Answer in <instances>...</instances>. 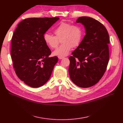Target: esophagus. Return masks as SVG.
<instances>
[{
  "instance_id": "1",
  "label": "esophagus",
  "mask_w": 123,
  "mask_h": 123,
  "mask_svg": "<svg viewBox=\"0 0 123 123\" xmlns=\"http://www.w3.org/2000/svg\"><path fill=\"white\" fill-rule=\"evenodd\" d=\"M58 58H59V59H62L63 58H64L63 56H58Z\"/></svg>"
}]
</instances>
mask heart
Here are the masks:
<instances>
[{
	"instance_id": "heart-1",
	"label": "heart",
	"mask_w": 123,
	"mask_h": 123,
	"mask_svg": "<svg viewBox=\"0 0 123 123\" xmlns=\"http://www.w3.org/2000/svg\"><path fill=\"white\" fill-rule=\"evenodd\" d=\"M55 36L45 33L43 40L51 49H56L61 39L62 44L54 52V55L63 56L67 55L72 48L78 46L82 40L84 31L79 25H73L68 22L62 21L54 29Z\"/></svg>"
}]
</instances>
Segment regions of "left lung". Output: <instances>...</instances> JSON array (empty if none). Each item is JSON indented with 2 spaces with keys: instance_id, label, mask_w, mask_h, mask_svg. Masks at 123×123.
I'll return each mask as SVG.
<instances>
[{
  "instance_id": "obj_1",
  "label": "left lung",
  "mask_w": 123,
  "mask_h": 123,
  "mask_svg": "<svg viewBox=\"0 0 123 123\" xmlns=\"http://www.w3.org/2000/svg\"><path fill=\"white\" fill-rule=\"evenodd\" d=\"M85 25L86 34L69 57L68 72L73 82L80 87L96 85L106 72L109 60V36L105 26L92 17L76 21Z\"/></svg>"
}]
</instances>
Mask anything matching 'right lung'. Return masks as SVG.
I'll use <instances>...</instances> for the list:
<instances>
[{"mask_svg": "<svg viewBox=\"0 0 123 123\" xmlns=\"http://www.w3.org/2000/svg\"><path fill=\"white\" fill-rule=\"evenodd\" d=\"M59 19L58 17L28 18L20 22L11 39V57L18 78L26 85L38 87L50 77L58 61L49 57L51 51L44 42L43 34Z\"/></svg>", "mask_w": 123, "mask_h": 123, "instance_id": "add662e5", "label": "right lung"}]
</instances>
